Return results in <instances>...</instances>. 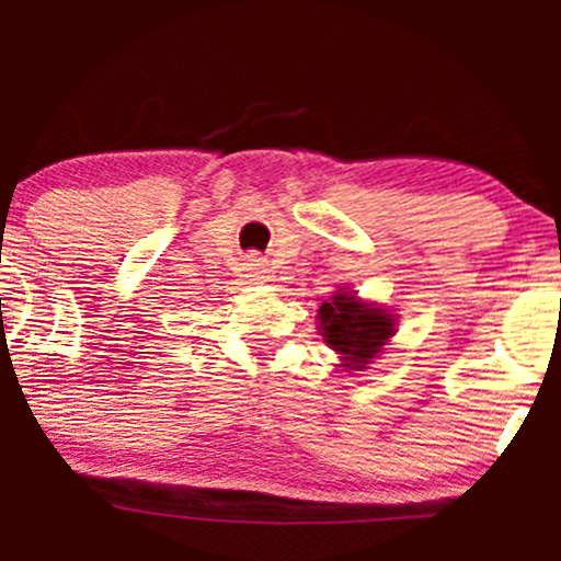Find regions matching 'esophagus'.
Masks as SVG:
<instances>
[{
  "mask_svg": "<svg viewBox=\"0 0 561 561\" xmlns=\"http://www.w3.org/2000/svg\"><path fill=\"white\" fill-rule=\"evenodd\" d=\"M244 266H248V272H250V276H253V279H259V282H266V279H268L266 261L259 259V255H250Z\"/></svg>",
  "mask_w": 561,
  "mask_h": 561,
  "instance_id": "esophagus-1",
  "label": "esophagus"
}]
</instances>
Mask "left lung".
<instances>
[{
    "label": "left lung",
    "instance_id": "left-lung-1",
    "mask_svg": "<svg viewBox=\"0 0 561 561\" xmlns=\"http://www.w3.org/2000/svg\"><path fill=\"white\" fill-rule=\"evenodd\" d=\"M319 332L324 343L340 356L343 369H369L371 358L382 353L396 334V317L382 306L358 300L351 293H334L332 300L321 302Z\"/></svg>",
    "mask_w": 561,
    "mask_h": 561
}]
</instances>
